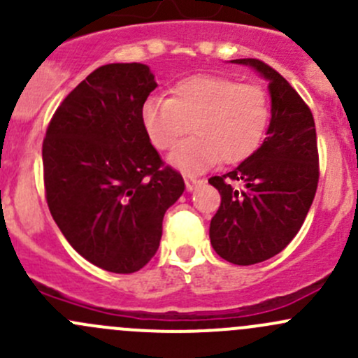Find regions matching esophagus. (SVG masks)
Wrapping results in <instances>:
<instances>
[{
	"mask_svg": "<svg viewBox=\"0 0 358 358\" xmlns=\"http://www.w3.org/2000/svg\"><path fill=\"white\" fill-rule=\"evenodd\" d=\"M202 182H204V180L194 178V176H185V185H187V190H194V189H197V187H199Z\"/></svg>",
	"mask_w": 358,
	"mask_h": 358,
	"instance_id": "esophagus-1",
	"label": "esophagus"
}]
</instances>
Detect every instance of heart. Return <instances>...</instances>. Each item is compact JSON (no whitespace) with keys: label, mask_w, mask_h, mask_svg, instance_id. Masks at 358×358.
Instances as JSON below:
<instances>
[{"label":"heart","mask_w":358,"mask_h":358,"mask_svg":"<svg viewBox=\"0 0 358 358\" xmlns=\"http://www.w3.org/2000/svg\"><path fill=\"white\" fill-rule=\"evenodd\" d=\"M140 121L157 150L171 149L190 124L194 136L183 140L168 161L183 173H199L220 159L236 164L251 156L268 128L270 102L256 85L196 74L175 83L169 99L145 100Z\"/></svg>","instance_id":"1"}]
</instances>
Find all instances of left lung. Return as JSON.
<instances>
[{"instance_id": "8db88e82", "label": "left lung", "mask_w": 358, "mask_h": 358, "mask_svg": "<svg viewBox=\"0 0 358 358\" xmlns=\"http://www.w3.org/2000/svg\"><path fill=\"white\" fill-rule=\"evenodd\" d=\"M232 62L268 81L272 119L258 150L227 175L208 180L222 196L209 239L227 262L255 265L279 255L308 215L319 183L317 133L308 106L279 72L256 59Z\"/></svg>"}]
</instances>
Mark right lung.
I'll return each mask as SVG.
<instances>
[{
    "label": "right lung",
    "mask_w": 358,
    "mask_h": 358,
    "mask_svg": "<svg viewBox=\"0 0 358 358\" xmlns=\"http://www.w3.org/2000/svg\"><path fill=\"white\" fill-rule=\"evenodd\" d=\"M156 88L145 64L99 67L60 103L43 142L50 213L67 243L107 272L133 273L150 262L166 209L185 190L140 121Z\"/></svg>",
    "instance_id": "right-lung-1"
}]
</instances>
